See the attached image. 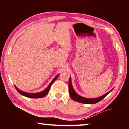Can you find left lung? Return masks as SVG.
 Wrapping results in <instances>:
<instances>
[{
    "label": "left lung",
    "instance_id": "8db88e82",
    "mask_svg": "<svg viewBox=\"0 0 129 129\" xmlns=\"http://www.w3.org/2000/svg\"><path fill=\"white\" fill-rule=\"evenodd\" d=\"M113 89L110 90L109 92L106 93L105 94L101 96V97H97V98H94V99H87V98L83 97L82 96L78 95V94L74 90V89L72 86V82H71V77H70L69 80V94L72 99L74 101H77L78 102H80V103L82 104H94L95 103H97L99 101H101V100L104 99L105 97H106L107 95H108L109 93H110L111 91L113 90Z\"/></svg>",
    "mask_w": 129,
    "mask_h": 129
}]
</instances>
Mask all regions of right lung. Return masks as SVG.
<instances>
[{"label":"right lung","mask_w":129,"mask_h":129,"mask_svg":"<svg viewBox=\"0 0 129 129\" xmlns=\"http://www.w3.org/2000/svg\"><path fill=\"white\" fill-rule=\"evenodd\" d=\"M58 76H59V75H57L56 77L53 78V80L52 81L51 83H50L49 85L48 86V87L46 89H44V90H43L42 91H40V92H39V93H27V92H25V91H21V90H20V89H19L18 88H17L15 85V87L17 90V91H18V92L20 93V94L25 96V97H29V98H33V99H39V98H42L46 95L48 94V93L49 92L50 88H51V86L52 85V84H53V83L54 82V81L57 79V78L58 77Z\"/></svg>","instance_id":"1"}]
</instances>
